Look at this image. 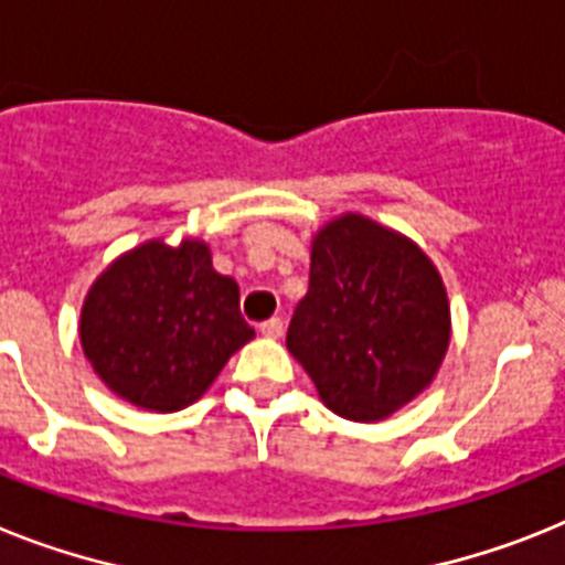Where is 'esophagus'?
Masks as SVG:
<instances>
[{"mask_svg": "<svg viewBox=\"0 0 565 565\" xmlns=\"http://www.w3.org/2000/svg\"><path fill=\"white\" fill-rule=\"evenodd\" d=\"M258 330H260V335H264V339H281L284 321L281 319H267L264 324L258 327Z\"/></svg>", "mask_w": 565, "mask_h": 565, "instance_id": "34e87169", "label": "esophagus"}]
</instances>
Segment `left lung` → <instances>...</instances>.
Returning <instances> with one entry per match:
<instances>
[{
	"label": "left lung",
	"mask_w": 565,
	"mask_h": 565,
	"mask_svg": "<svg viewBox=\"0 0 565 565\" xmlns=\"http://www.w3.org/2000/svg\"><path fill=\"white\" fill-rule=\"evenodd\" d=\"M448 341V292L414 241L353 212L319 230L287 350L333 414H396L434 382Z\"/></svg>",
	"instance_id": "obj_1"
}]
</instances>
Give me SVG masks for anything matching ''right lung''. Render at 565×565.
<instances>
[{"mask_svg":"<svg viewBox=\"0 0 565 565\" xmlns=\"http://www.w3.org/2000/svg\"><path fill=\"white\" fill-rule=\"evenodd\" d=\"M238 298L203 241H146L92 284L79 316L83 353L120 399L172 414L201 399L255 335Z\"/></svg>","mask_w":565,"mask_h":565,"instance_id":"add662e5","label":"right lung"}]
</instances>
